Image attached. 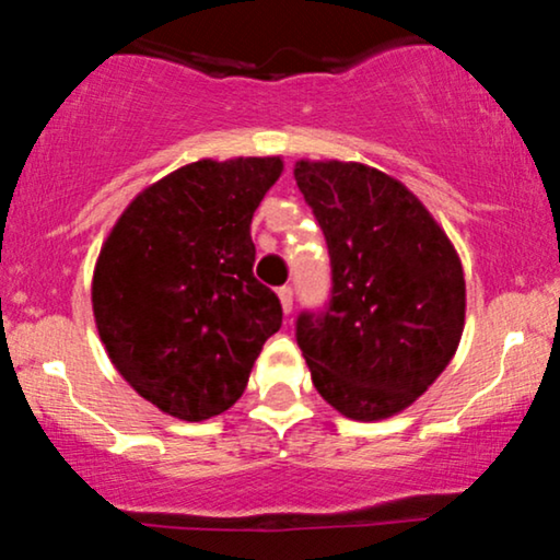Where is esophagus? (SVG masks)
<instances>
[{"mask_svg": "<svg viewBox=\"0 0 560 560\" xmlns=\"http://www.w3.org/2000/svg\"><path fill=\"white\" fill-rule=\"evenodd\" d=\"M279 300H281V308H284V313H292V300H294V290L290 284L279 287Z\"/></svg>", "mask_w": 560, "mask_h": 560, "instance_id": "34e87169", "label": "esophagus"}]
</instances>
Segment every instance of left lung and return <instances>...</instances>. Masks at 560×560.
Listing matches in <instances>:
<instances>
[{
    "mask_svg": "<svg viewBox=\"0 0 560 560\" xmlns=\"http://www.w3.org/2000/svg\"><path fill=\"white\" fill-rule=\"evenodd\" d=\"M300 194L327 238L324 308L300 311L294 340L316 390L350 420L407 409L463 337L459 257L425 207L355 162H300Z\"/></svg>",
    "mask_w": 560,
    "mask_h": 560,
    "instance_id": "1",
    "label": "left lung"
}]
</instances>
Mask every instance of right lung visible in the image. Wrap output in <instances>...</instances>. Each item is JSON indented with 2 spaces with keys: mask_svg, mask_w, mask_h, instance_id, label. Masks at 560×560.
Masks as SVG:
<instances>
[{
  "mask_svg": "<svg viewBox=\"0 0 560 560\" xmlns=\"http://www.w3.org/2000/svg\"><path fill=\"white\" fill-rule=\"evenodd\" d=\"M279 175V156L186 164L127 207L97 257L92 311L110 361L177 420L233 407L281 327L249 236Z\"/></svg>",
  "mask_w": 560,
  "mask_h": 560,
  "instance_id": "1",
  "label": "right lung"
}]
</instances>
